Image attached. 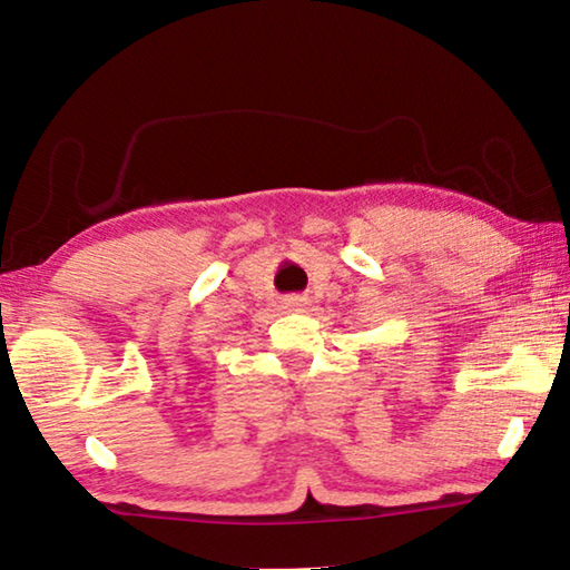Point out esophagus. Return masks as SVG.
<instances>
[{"label":"esophagus","instance_id":"obj_1","mask_svg":"<svg viewBox=\"0 0 570 570\" xmlns=\"http://www.w3.org/2000/svg\"><path fill=\"white\" fill-rule=\"evenodd\" d=\"M292 306H304V298H292V302H288Z\"/></svg>","mask_w":570,"mask_h":570}]
</instances>
